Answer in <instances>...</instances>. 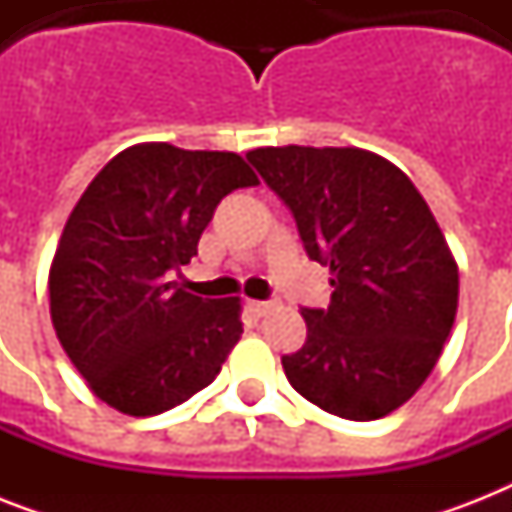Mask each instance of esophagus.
Instances as JSON below:
<instances>
[{
	"mask_svg": "<svg viewBox=\"0 0 512 512\" xmlns=\"http://www.w3.org/2000/svg\"><path fill=\"white\" fill-rule=\"evenodd\" d=\"M273 305L276 303H271V300H249V311H255L257 316H265V313L271 311Z\"/></svg>",
	"mask_w": 512,
	"mask_h": 512,
	"instance_id": "esophagus-1",
	"label": "esophagus"
}]
</instances>
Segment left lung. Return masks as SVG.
Here are the masks:
<instances>
[{
  "mask_svg": "<svg viewBox=\"0 0 512 512\" xmlns=\"http://www.w3.org/2000/svg\"><path fill=\"white\" fill-rule=\"evenodd\" d=\"M247 159L327 265L329 308H303L289 385L345 420H380L417 393L452 332L460 273L436 217L396 164L361 148H257Z\"/></svg>",
  "mask_w": 512,
  "mask_h": 512,
  "instance_id": "left-lung-1",
  "label": "left lung"
}]
</instances>
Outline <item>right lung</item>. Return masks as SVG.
Returning a JSON list of instances; mask_svg holds the SVG:
<instances>
[{"label":"right lung","mask_w":512,"mask_h":512,"mask_svg":"<svg viewBox=\"0 0 512 512\" xmlns=\"http://www.w3.org/2000/svg\"><path fill=\"white\" fill-rule=\"evenodd\" d=\"M257 185L239 154L143 143L114 156L68 217L50 268L58 340L100 401L162 414L215 380L239 342L241 303L170 281L217 204Z\"/></svg>","instance_id":"right-lung-1"}]
</instances>
